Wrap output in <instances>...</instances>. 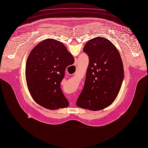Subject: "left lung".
<instances>
[{"instance_id":"1","label":"left lung","mask_w":148,"mask_h":148,"mask_svg":"<svg viewBox=\"0 0 148 148\" xmlns=\"http://www.w3.org/2000/svg\"><path fill=\"white\" fill-rule=\"evenodd\" d=\"M83 51L88 56L89 64L76 105L93 111L105 109L115 100L123 82L121 56L113 43L103 37L89 40Z\"/></svg>"}]
</instances>
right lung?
I'll return each mask as SVG.
<instances>
[{
    "instance_id": "obj_1",
    "label": "right lung",
    "mask_w": 148,
    "mask_h": 148,
    "mask_svg": "<svg viewBox=\"0 0 148 148\" xmlns=\"http://www.w3.org/2000/svg\"><path fill=\"white\" fill-rule=\"evenodd\" d=\"M74 62L72 55L57 40L45 39L34 47L25 67L27 84L33 100L50 110L68 107L61 83L66 69Z\"/></svg>"
}]
</instances>
